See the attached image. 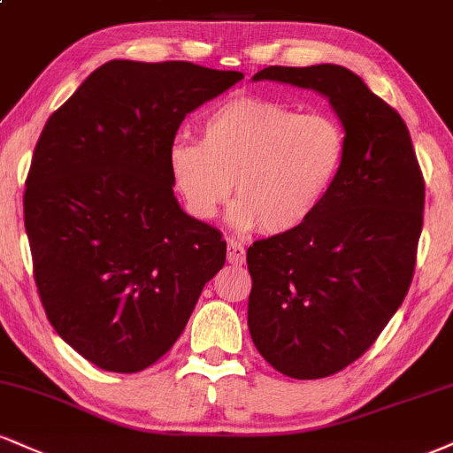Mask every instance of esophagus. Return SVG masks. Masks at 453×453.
I'll return each mask as SVG.
<instances>
[{"label":"esophagus","mask_w":453,"mask_h":453,"mask_svg":"<svg viewBox=\"0 0 453 453\" xmlns=\"http://www.w3.org/2000/svg\"><path fill=\"white\" fill-rule=\"evenodd\" d=\"M244 259H247V250H244L241 242L230 238V241H227V261L234 265H241L244 264Z\"/></svg>","instance_id":"obj_1"}]
</instances>
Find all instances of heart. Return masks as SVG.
I'll return each mask as SVG.
<instances>
[{
	"instance_id": "heart-1",
	"label": "heart",
	"mask_w": 453,
	"mask_h": 453,
	"mask_svg": "<svg viewBox=\"0 0 453 453\" xmlns=\"http://www.w3.org/2000/svg\"><path fill=\"white\" fill-rule=\"evenodd\" d=\"M203 141L177 139L168 171L185 209L219 215L236 181L232 223L242 232L291 234L306 226L334 188L346 133L326 113H299L261 96H230L200 122Z\"/></svg>"
}]
</instances>
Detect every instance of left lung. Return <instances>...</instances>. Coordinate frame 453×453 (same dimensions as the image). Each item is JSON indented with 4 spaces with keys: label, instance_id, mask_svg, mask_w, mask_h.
<instances>
[{
    "label": "left lung",
    "instance_id": "obj_1",
    "mask_svg": "<svg viewBox=\"0 0 453 453\" xmlns=\"http://www.w3.org/2000/svg\"><path fill=\"white\" fill-rule=\"evenodd\" d=\"M253 80L320 92L346 130L344 165L312 219L247 250L255 348L288 378H326L373 346L410 291L424 177L399 111L350 69L274 65Z\"/></svg>",
    "mask_w": 453,
    "mask_h": 453
}]
</instances>
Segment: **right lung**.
Returning a JSON list of instances; mask_svg holds the SVG:
<instances>
[{"mask_svg":"<svg viewBox=\"0 0 453 453\" xmlns=\"http://www.w3.org/2000/svg\"><path fill=\"white\" fill-rule=\"evenodd\" d=\"M241 71L109 61L37 139L25 230L48 320L86 361L137 373L171 350L226 264L221 232L185 215L168 150L183 118Z\"/></svg>","mask_w":453,"mask_h":453,"instance_id":"add662e5","label":"right lung"}]
</instances>
